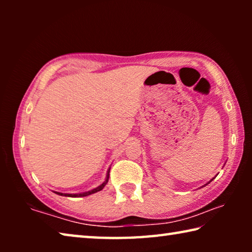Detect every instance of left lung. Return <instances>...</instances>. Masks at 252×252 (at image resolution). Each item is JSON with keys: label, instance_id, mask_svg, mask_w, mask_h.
<instances>
[{"label": "left lung", "instance_id": "obj_1", "mask_svg": "<svg viewBox=\"0 0 252 252\" xmlns=\"http://www.w3.org/2000/svg\"><path fill=\"white\" fill-rule=\"evenodd\" d=\"M213 179H215V178H213ZM213 179H211V180H210V181H209V182H208V183H210V182H211V181H212V180H213ZM208 183H207V185H208Z\"/></svg>", "mask_w": 252, "mask_h": 252}]
</instances>
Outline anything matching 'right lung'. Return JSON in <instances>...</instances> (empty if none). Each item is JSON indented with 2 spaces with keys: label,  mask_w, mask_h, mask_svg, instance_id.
Returning <instances> with one entry per match:
<instances>
[{
  "label": "right lung",
  "mask_w": 252,
  "mask_h": 252,
  "mask_svg": "<svg viewBox=\"0 0 252 252\" xmlns=\"http://www.w3.org/2000/svg\"><path fill=\"white\" fill-rule=\"evenodd\" d=\"M109 172H110V169L108 170V173H106V178L104 182L100 185L99 187L94 188V189H92L90 191H87V192H82V193H62V192H57V191H54V193H57L59 195H63V197H72V198H80V197H87V195H90L92 193H95L97 191H101L103 188L105 187L106 183L109 181Z\"/></svg>",
  "instance_id": "right-lung-1"
}]
</instances>
